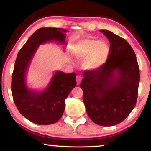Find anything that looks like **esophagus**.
Masks as SVG:
<instances>
[{
  "instance_id": "34e87169",
  "label": "esophagus",
  "mask_w": 151,
  "mask_h": 151,
  "mask_svg": "<svg viewBox=\"0 0 151 151\" xmlns=\"http://www.w3.org/2000/svg\"><path fill=\"white\" fill-rule=\"evenodd\" d=\"M81 80H82V77H81V76H80V75H78L77 76H76V83H77V85H78L79 84H80Z\"/></svg>"
}]
</instances>
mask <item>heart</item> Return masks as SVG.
<instances>
[{
    "label": "heart",
    "instance_id": "b5f03b06",
    "mask_svg": "<svg viewBox=\"0 0 151 151\" xmlns=\"http://www.w3.org/2000/svg\"><path fill=\"white\" fill-rule=\"evenodd\" d=\"M109 54V47L103 40L85 39L74 46L73 55L77 60H83L86 69L94 70L103 66Z\"/></svg>",
    "mask_w": 151,
    "mask_h": 151
}]
</instances>
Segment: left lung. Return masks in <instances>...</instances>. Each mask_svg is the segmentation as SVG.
I'll return each mask as SVG.
<instances>
[{
	"mask_svg": "<svg viewBox=\"0 0 151 151\" xmlns=\"http://www.w3.org/2000/svg\"><path fill=\"white\" fill-rule=\"evenodd\" d=\"M100 31L110 42L109 57L100 68L84 72L80 86L92 121L101 126H114L123 121L136 105L139 67L126 40L109 30Z\"/></svg>",
	"mask_w": 151,
	"mask_h": 151,
	"instance_id": "obj_1",
	"label": "left lung"
}]
</instances>
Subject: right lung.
I'll list each match as a JSON object with an SVG mask.
<instances>
[{
    "label": "right lung",
    "mask_w": 151,
    "mask_h": 151,
    "mask_svg": "<svg viewBox=\"0 0 151 151\" xmlns=\"http://www.w3.org/2000/svg\"><path fill=\"white\" fill-rule=\"evenodd\" d=\"M67 30L41 28L31 35L18 53L12 75L11 91L15 105L22 115L37 124L57 122L63 116L65 99L76 86V73L57 71L42 92L27 88L26 73L39 45L46 42L65 43Z\"/></svg>",
    "instance_id": "1"
}]
</instances>
